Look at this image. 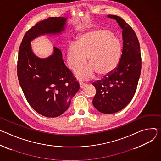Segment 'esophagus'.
<instances>
[{
	"mask_svg": "<svg viewBox=\"0 0 161 161\" xmlns=\"http://www.w3.org/2000/svg\"><path fill=\"white\" fill-rule=\"evenodd\" d=\"M79 85H80V89H83V88H84V87L86 86V84L82 83V82H80V83H79Z\"/></svg>",
	"mask_w": 161,
	"mask_h": 161,
	"instance_id": "1",
	"label": "esophagus"
}]
</instances>
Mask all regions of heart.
Wrapping results in <instances>:
<instances>
[{"mask_svg": "<svg viewBox=\"0 0 161 161\" xmlns=\"http://www.w3.org/2000/svg\"><path fill=\"white\" fill-rule=\"evenodd\" d=\"M121 44L111 31L104 29L89 31L79 36L76 43H70L66 50V62L73 71L88 65L77 71L80 80H89L95 74L106 77L112 74L119 64Z\"/></svg>", "mask_w": 161, "mask_h": 161, "instance_id": "heart-1", "label": "heart"}]
</instances>
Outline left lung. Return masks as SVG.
Here are the masks:
<instances>
[{
	"mask_svg": "<svg viewBox=\"0 0 161 161\" xmlns=\"http://www.w3.org/2000/svg\"><path fill=\"white\" fill-rule=\"evenodd\" d=\"M108 17L115 20L122 29V54L112 74L92 84L97 91L93 104L102 113L113 114L125 108L132 99L141 74V57L139 43L132 27L119 16Z\"/></svg>",
	"mask_w": 161,
	"mask_h": 161,
	"instance_id": "8db88e82",
	"label": "left lung"
}]
</instances>
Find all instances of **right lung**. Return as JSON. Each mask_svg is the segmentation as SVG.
I'll return each instance as SVG.
<instances>
[{
	"label": "right lung",
	"mask_w": 161,
	"mask_h": 161,
	"mask_svg": "<svg viewBox=\"0 0 161 161\" xmlns=\"http://www.w3.org/2000/svg\"><path fill=\"white\" fill-rule=\"evenodd\" d=\"M66 24L64 17H50L38 22L25 33L19 48L17 75L20 85L32 109L45 117L64 113L80 87L58 48L53 47L50 56L40 58L34 53L31 42L44 35L61 36Z\"/></svg>",
	"instance_id": "right-lung-1"
}]
</instances>
